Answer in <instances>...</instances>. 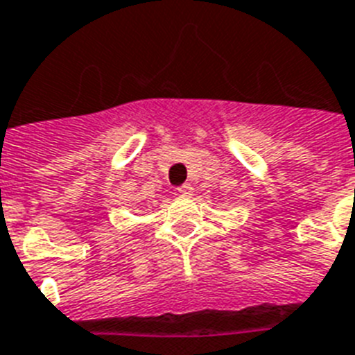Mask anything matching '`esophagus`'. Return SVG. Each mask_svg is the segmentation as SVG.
I'll return each mask as SVG.
<instances>
[{"label": "esophagus", "instance_id": "esophagus-1", "mask_svg": "<svg viewBox=\"0 0 355 355\" xmlns=\"http://www.w3.org/2000/svg\"><path fill=\"white\" fill-rule=\"evenodd\" d=\"M192 187L190 184H181V187H178V194L183 196V198H187V196H192Z\"/></svg>", "mask_w": 355, "mask_h": 355}]
</instances>
